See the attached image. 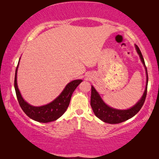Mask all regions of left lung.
I'll return each mask as SVG.
<instances>
[{
  "label": "left lung",
  "instance_id": "left-lung-1",
  "mask_svg": "<svg viewBox=\"0 0 159 159\" xmlns=\"http://www.w3.org/2000/svg\"><path fill=\"white\" fill-rule=\"evenodd\" d=\"M135 48L138 55H139V57L141 59L142 64H144L147 73V84L143 95H142L141 99H139L138 103L135 105H134L133 107H131L130 109L120 110L111 108V107H109L107 104L104 103V101L102 99L101 97L99 96L98 93L95 89V88L92 86V89H91L90 105L91 107H92L94 114H95L97 117L102 120V121L107 123H111V124H116V123L124 122L138 114V111L141 109L142 107L143 106L147 93L148 74L147 67L146 65H145L144 60L143 57H142L141 51L139 50L138 45H135Z\"/></svg>",
  "mask_w": 159,
  "mask_h": 159
}]
</instances>
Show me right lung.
I'll use <instances>...</instances> for the list:
<instances>
[{"mask_svg":"<svg viewBox=\"0 0 159 159\" xmlns=\"http://www.w3.org/2000/svg\"><path fill=\"white\" fill-rule=\"evenodd\" d=\"M19 62H20V60H19ZM19 62L15 71L14 84L16 95H17V98L21 109L29 118L40 123H48L58 119L64 114V113L68 108L72 94L77 88V86L83 80L79 79L72 80L71 82L69 83L66 85L60 95L55 99H54L52 102L41 107H34L25 101L18 89L17 73Z\"/></svg>","mask_w":159,"mask_h":159,"instance_id":"obj_1","label":"right lung"}]
</instances>
